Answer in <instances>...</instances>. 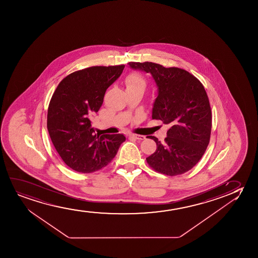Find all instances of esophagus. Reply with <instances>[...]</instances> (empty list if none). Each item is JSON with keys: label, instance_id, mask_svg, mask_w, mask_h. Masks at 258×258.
<instances>
[{"label": "esophagus", "instance_id": "34e87169", "mask_svg": "<svg viewBox=\"0 0 258 258\" xmlns=\"http://www.w3.org/2000/svg\"><path fill=\"white\" fill-rule=\"evenodd\" d=\"M130 137L135 138L137 140H144V139H145V136H141V135L131 134L130 135Z\"/></svg>", "mask_w": 258, "mask_h": 258}]
</instances>
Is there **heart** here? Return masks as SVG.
<instances>
[{
  "label": "heart",
  "mask_w": 258,
  "mask_h": 258,
  "mask_svg": "<svg viewBox=\"0 0 258 258\" xmlns=\"http://www.w3.org/2000/svg\"><path fill=\"white\" fill-rule=\"evenodd\" d=\"M127 89L137 88V87H145V82L141 76L138 74H131L127 76L125 80Z\"/></svg>",
  "instance_id": "1"
}]
</instances>
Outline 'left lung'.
Segmentation results:
<instances>
[{
  "mask_svg": "<svg viewBox=\"0 0 258 258\" xmlns=\"http://www.w3.org/2000/svg\"><path fill=\"white\" fill-rule=\"evenodd\" d=\"M135 71L149 73L158 87L152 119L169 124L164 143L155 141L157 150L146 158L150 166L169 176L182 174L205 154L212 131V111L205 87L198 78L179 68H165L153 62H128Z\"/></svg>",
  "mask_w": 258,
  "mask_h": 258,
  "instance_id": "obj_1",
  "label": "left lung"
}]
</instances>
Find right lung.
I'll list each match as a JSON object with an SVG mask.
<instances>
[{"mask_svg": "<svg viewBox=\"0 0 258 258\" xmlns=\"http://www.w3.org/2000/svg\"><path fill=\"white\" fill-rule=\"evenodd\" d=\"M125 65L95 66L76 71L57 86L47 110V131L64 163L79 173L101 169L126 140L122 134H96L92 118L102 105L106 89Z\"/></svg>", "mask_w": 258, "mask_h": 258, "instance_id": "obj_1", "label": "right lung"}]
</instances>
